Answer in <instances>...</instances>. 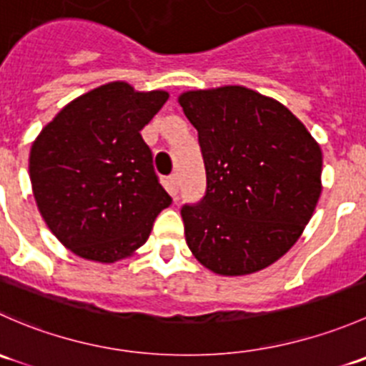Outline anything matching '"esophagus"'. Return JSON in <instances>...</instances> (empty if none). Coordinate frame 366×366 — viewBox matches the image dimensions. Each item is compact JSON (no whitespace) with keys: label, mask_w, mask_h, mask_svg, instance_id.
Instances as JSON below:
<instances>
[{"label":"esophagus","mask_w":366,"mask_h":366,"mask_svg":"<svg viewBox=\"0 0 366 366\" xmlns=\"http://www.w3.org/2000/svg\"><path fill=\"white\" fill-rule=\"evenodd\" d=\"M168 187H169V193L173 194V198H177V194H179V187H180L179 173H173V175H169Z\"/></svg>","instance_id":"34e87169"}]
</instances>
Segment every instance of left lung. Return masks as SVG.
Segmentation results:
<instances>
[{
  "label": "left lung",
  "mask_w": 366,
  "mask_h": 366,
  "mask_svg": "<svg viewBox=\"0 0 366 366\" xmlns=\"http://www.w3.org/2000/svg\"><path fill=\"white\" fill-rule=\"evenodd\" d=\"M207 187L180 209L186 242L210 271L241 276L283 257L320 197L322 152L285 106L244 86L182 94Z\"/></svg>",
  "instance_id": "left-lung-1"
}]
</instances>
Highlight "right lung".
Segmentation results:
<instances>
[{"instance_id":"1","label":"right lung","mask_w":366,"mask_h":366,"mask_svg":"<svg viewBox=\"0 0 366 366\" xmlns=\"http://www.w3.org/2000/svg\"><path fill=\"white\" fill-rule=\"evenodd\" d=\"M166 92L108 83L65 106L29 154L36 205L58 241L79 257L117 262L145 244L172 197L142 131Z\"/></svg>"}]
</instances>
